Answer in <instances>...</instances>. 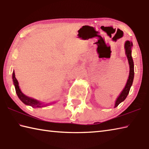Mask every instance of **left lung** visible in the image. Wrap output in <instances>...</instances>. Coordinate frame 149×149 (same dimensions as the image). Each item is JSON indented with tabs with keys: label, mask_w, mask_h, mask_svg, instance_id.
<instances>
[{
	"label": "left lung",
	"mask_w": 149,
	"mask_h": 149,
	"mask_svg": "<svg viewBox=\"0 0 149 149\" xmlns=\"http://www.w3.org/2000/svg\"><path fill=\"white\" fill-rule=\"evenodd\" d=\"M132 47V42H130L129 40L125 42V54L127 55V59H128L129 64V68H130L129 76V79L127 80L125 88L123 89L122 91H121V93H120V95L118 97L116 100L114 107H116L117 106L120 104V103H121L125 100V98H127V96L129 93L130 87H131L132 85L133 80H134V62H133V60H132V54H131Z\"/></svg>",
	"instance_id": "1"
}]
</instances>
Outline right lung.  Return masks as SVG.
Segmentation results:
<instances>
[{"mask_svg": "<svg viewBox=\"0 0 149 149\" xmlns=\"http://www.w3.org/2000/svg\"><path fill=\"white\" fill-rule=\"evenodd\" d=\"M12 78H13V84L15 87V91H16V93L19 97V99L22 101L24 104L28 105L31 106L32 107H35V108H38V107H44V106H46L47 104H44L43 103H41L40 102L38 101L35 99H33L32 98H30V97H28L26 96L21 91L19 86V82H18L17 80L15 78V72H13V75H12Z\"/></svg>", "mask_w": 149, "mask_h": 149, "instance_id": "add662e5", "label": "right lung"}]
</instances>
